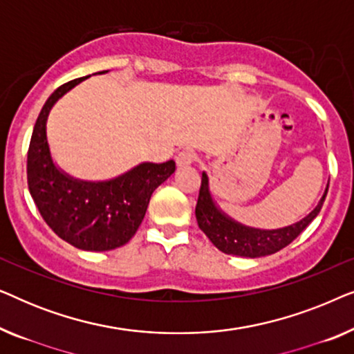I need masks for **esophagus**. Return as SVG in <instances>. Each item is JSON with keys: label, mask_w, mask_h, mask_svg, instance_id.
I'll list each match as a JSON object with an SVG mask.
<instances>
[{"label": "esophagus", "mask_w": 354, "mask_h": 354, "mask_svg": "<svg viewBox=\"0 0 354 354\" xmlns=\"http://www.w3.org/2000/svg\"><path fill=\"white\" fill-rule=\"evenodd\" d=\"M196 159H198V156H196L195 151H190V149H183V151L177 154L176 162H177L178 167H187V166H192V164L195 162Z\"/></svg>", "instance_id": "esophagus-1"}]
</instances>
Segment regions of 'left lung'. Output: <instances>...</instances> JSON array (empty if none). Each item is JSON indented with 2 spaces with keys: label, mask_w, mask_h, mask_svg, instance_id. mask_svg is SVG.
<instances>
[{
  "label": "left lung",
  "mask_w": 354,
  "mask_h": 354,
  "mask_svg": "<svg viewBox=\"0 0 354 354\" xmlns=\"http://www.w3.org/2000/svg\"><path fill=\"white\" fill-rule=\"evenodd\" d=\"M327 190L319 205L314 207V211L309 212L303 221L283 227V229L259 230L241 225L227 217L224 212H221V209H217L211 198L209 187H207V176L203 172L200 195H198L195 209L198 227L205 232L207 239L212 241V245L225 254L245 256V258H259V256L272 254L292 243L311 224L314 217L321 211L324 200L327 196Z\"/></svg>",
  "instance_id": "8db88e82"
}]
</instances>
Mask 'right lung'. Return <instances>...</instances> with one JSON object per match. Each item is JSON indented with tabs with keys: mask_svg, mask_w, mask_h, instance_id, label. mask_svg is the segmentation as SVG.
Segmentation results:
<instances>
[{
	"mask_svg": "<svg viewBox=\"0 0 354 354\" xmlns=\"http://www.w3.org/2000/svg\"><path fill=\"white\" fill-rule=\"evenodd\" d=\"M84 79L61 85L41 108L28 145L27 183L41 217L57 236L79 250L109 251L135 235L153 192L172 176L176 162H143L114 180L96 183L61 172L50 154L46 119L53 104Z\"/></svg>",
	"mask_w": 354,
	"mask_h": 354,
	"instance_id": "1",
	"label": "right lung"
}]
</instances>
